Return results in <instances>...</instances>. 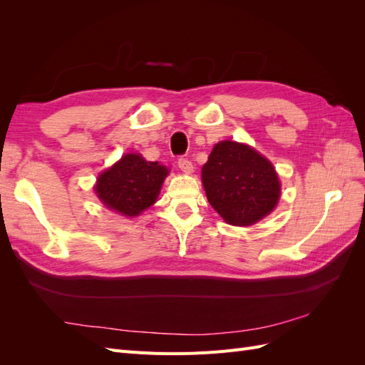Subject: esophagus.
Returning <instances> with one entry per match:
<instances>
[{
    "label": "esophagus",
    "mask_w": 365,
    "mask_h": 365,
    "mask_svg": "<svg viewBox=\"0 0 365 365\" xmlns=\"http://www.w3.org/2000/svg\"><path fill=\"white\" fill-rule=\"evenodd\" d=\"M178 168H180L184 173H187V175H190V173L193 172V164H192L190 160H187V158H180V160H178Z\"/></svg>",
    "instance_id": "obj_1"
}]
</instances>
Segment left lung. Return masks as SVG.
Masks as SVG:
<instances>
[{
    "mask_svg": "<svg viewBox=\"0 0 365 365\" xmlns=\"http://www.w3.org/2000/svg\"><path fill=\"white\" fill-rule=\"evenodd\" d=\"M207 200L227 224L248 227L269 215L280 200L274 165L257 150L220 141L202 165Z\"/></svg>",
    "mask_w": 365,
    "mask_h": 365,
    "instance_id": "1",
    "label": "left lung"
}]
</instances>
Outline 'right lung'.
Here are the masks:
<instances>
[{
  "instance_id": "obj_1",
  "label": "right lung",
  "mask_w": 365,
  "mask_h": 365,
  "mask_svg": "<svg viewBox=\"0 0 365 365\" xmlns=\"http://www.w3.org/2000/svg\"><path fill=\"white\" fill-rule=\"evenodd\" d=\"M169 169L146 161L140 153H126L98 175L96 193L109 210L134 217L155 204Z\"/></svg>"
}]
</instances>
